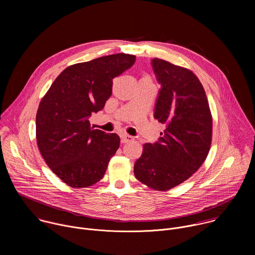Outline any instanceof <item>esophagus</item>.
I'll return each instance as SVG.
<instances>
[{
	"instance_id": "34e87169",
	"label": "esophagus",
	"mask_w": 255,
	"mask_h": 255,
	"mask_svg": "<svg viewBox=\"0 0 255 255\" xmlns=\"http://www.w3.org/2000/svg\"><path fill=\"white\" fill-rule=\"evenodd\" d=\"M133 140V137L131 135H128V134H123L121 136V142L122 143H127V142H130Z\"/></svg>"
}]
</instances>
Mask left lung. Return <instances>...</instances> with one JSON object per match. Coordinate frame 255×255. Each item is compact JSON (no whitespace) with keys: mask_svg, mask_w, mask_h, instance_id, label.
<instances>
[{"mask_svg":"<svg viewBox=\"0 0 255 255\" xmlns=\"http://www.w3.org/2000/svg\"><path fill=\"white\" fill-rule=\"evenodd\" d=\"M160 90L154 118L164 125L155 143H145L134 164L142 184L167 191L191 177L204 163L212 141V115L205 90L188 68L153 58Z\"/></svg>","mask_w":255,"mask_h":255,"instance_id":"left-lung-1","label":"left lung"}]
</instances>
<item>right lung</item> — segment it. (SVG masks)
I'll list each match as a JSON object with an SVG mask.
<instances>
[{
    "label": "right lung",
    "mask_w": 255,
    "mask_h": 255,
    "mask_svg": "<svg viewBox=\"0 0 255 255\" xmlns=\"http://www.w3.org/2000/svg\"><path fill=\"white\" fill-rule=\"evenodd\" d=\"M136 56L117 53L72 64L55 79L36 114V139L49 168L71 188H87L104 176L120 137L91 127L89 118L112 95L113 79Z\"/></svg>",
    "instance_id": "add662e5"
}]
</instances>
